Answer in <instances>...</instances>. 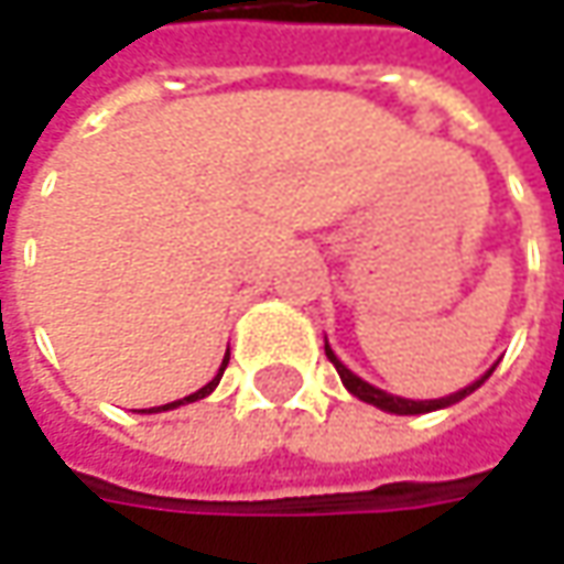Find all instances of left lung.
I'll list each match as a JSON object with an SVG mask.
<instances>
[{"instance_id": "8db88e82", "label": "left lung", "mask_w": 564, "mask_h": 564, "mask_svg": "<svg viewBox=\"0 0 564 564\" xmlns=\"http://www.w3.org/2000/svg\"><path fill=\"white\" fill-rule=\"evenodd\" d=\"M325 356L334 362V369H337V376H340V381H344V388H347L354 398L366 401V404L379 406V410H388V413H401V416H406V413H429V410H442V406L457 404V401H464L467 394H474L479 384L492 376V369H496V366H492L482 379H477L474 384H467V388H460V391H454V394H448V398H438V401H406V398H394V394H388V391H381V388H376V384H369V381H362L359 376H354V372H350V369L334 356V350L328 347V340H325Z\"/></svg>"}]
</instances>
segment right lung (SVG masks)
<instances>
[{
	"label": "right lung",
	"mask_w": 564,
	"mask_h": 564,
	"mask_svg": "<svg viewBox=\"0 0 564 564\" xmlns=\"http://www.w3.org/2000/svg\"><path fill=\"white\" fill-rule=\"evenodd\" d=\"M224 369H227V359H224V366H220V372H217V379H210L205 388H198L195 394H188V398H183V401H173V404H163V406H151L148 413H154V410H173V406H180V404H192V401H202V398H208L210 391L217 388V381H220V376H224Z\"/></svg>",
	"instance_id": "1"
}]
</instances>
